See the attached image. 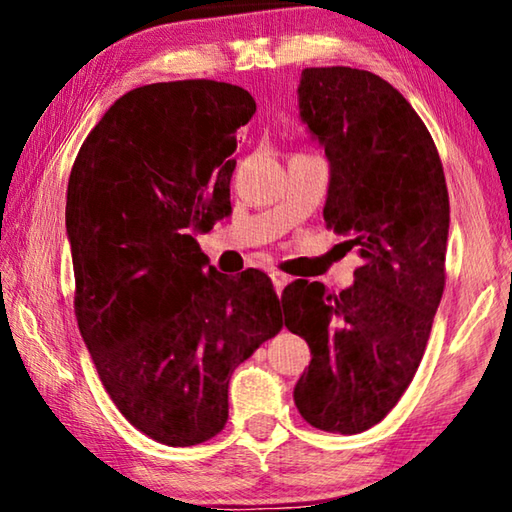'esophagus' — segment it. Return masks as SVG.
Listing matches in <instances>:
<instances>
[{
	"label": "esophagus",
	"instance_id": "1",
	"mask_svg": "<svg viewBox=\"0 0 512 512\" xmlns=\"http://www.w3.org/2000/svg\"><path fill=\"white\" fill-rule=\"evenodd\" d=\"M271 280H273L275 291L282 293V289L287 287V284L291 282V277H289L287 273H282V271H271Z\"/></svg>",
	"mask_w": 512,
	"mask_h": 512
}]
</instances>
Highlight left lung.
Listing matches in <instances>:
<instances>
[{
    "label": "left lung",
    "instance_id": "obj_1",
    "mask_svg": "<svg viewBox=\"0 0 512 512\" xmlns=\"http://www.w3.org/2000/svg\"><path fill=\"white\" fill-rule=\"evenodd\" d=\"M298 97L329 160L325 223L361 266L341 293L284 289V325L311 348L293 400L311 427L361 433L400 402L427 348L445 291V171L418 112L377 74L307 67Z\"/></svg>",
    "mask_w": 512,
    "mask_h": 512
}]
</instances>
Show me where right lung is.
<instances>
[{"label": "right lung", "mask_w": 512, "mask_h": 512, "mask_svg": "<svg viewBox=\"0 0 512 512\" xmlns=\"http://www.w3.org/2000/svg\"><path fill=\"white\" fill-rule=\"evenodd\" d=\"M255 110L230 83L142 85L112 103L69 173L81 336L121 415L169 447L225 427L230 375L282 329L268 275L205 268L196 241L232 210L237 128Z\"/></svg>", "instance_id": "obj_1"}]
</instances>
